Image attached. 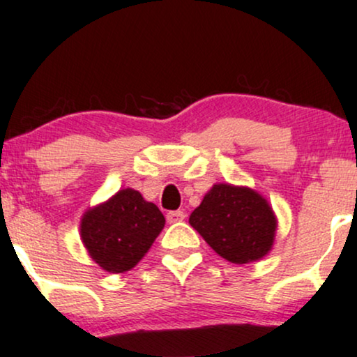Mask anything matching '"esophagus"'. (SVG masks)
I'll list each match as a JSON object with an SVG mask.
<instances>
[{"instance_id":"esophagus-1","label":"esophagus","mask_w":357,"mask_h":357,"mask_svg":"<svg viewBox=\"0 0 357 357\" xmlns=\"http://www.w3.org/2000/svg\"><path fill=\"white\" fill-rule=\"evenodd\" d=\"M186 218V215H184V211H169L166 215V220L167 223H179V221H183Z\"/></svg>"}]
</instances>
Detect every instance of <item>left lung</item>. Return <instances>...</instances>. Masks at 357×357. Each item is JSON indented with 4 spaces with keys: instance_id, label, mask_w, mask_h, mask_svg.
<instances>
[{
    "instance_id": "1",
    "label": "left lung",
    "mask_w": 357,
    "mask_h": 357,
    "mask_svg": "<svg viewBox=\"0 0 357 357\" xmlns=\"http://www.w3.org/2000/svg\"><path fill=\"white\" fill-rule=\"evenodd\" d=\"M190 225L210 247L231 264H250L272 250L277 218L257 191L228 183L213 184Z\"/></svg>"
}]
</instances>
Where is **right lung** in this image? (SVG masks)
<instances>
[{
    "label": "right lung",
    "mask_w": 357,
    "mask_h": 357,
    "mask_svg": "<svg viewBox=\"0 0 357 357\" xmlns=\"http://www.w3.org/2000/svg\"><path fill=\"white\" fill-rule=\"evenodd\" d=\"M165 215L136 190L117 191L85 211L80 236L89 255L105 272L122 273L141 261L165 228Z\"/></svg>",
    "instance_id": "right-lung-1"
}]
</instances>
